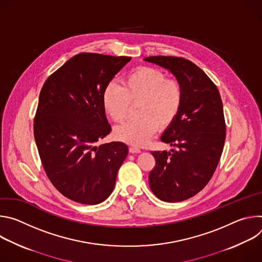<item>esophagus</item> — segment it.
<instances>
[{
	"label": "esophagus",
	"instance_id": "34e87169",
	"mask_svg": "<svg viewBox=\"0 0 262 262\" xmlns=\"http://www.w3.org/2000/svg\"><path fill=\"white\" fill-rule=\"evenodd\" d=\"M129 152L130 154H140L141 152V149L138 147H129Z\"/></svg>",
	"mask_w": 262,
	"mask_h": 262
}]
</instances>
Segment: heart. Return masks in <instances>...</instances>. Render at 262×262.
<instances>
[{
  "mask_svg": "<svg viewBox=\"0 0 262 262\" xmlns=\"http://www.w3.org/2000/svg\"><path fill=\"white\" fill-rule=\"evenodd\" d=\"M183 87L178 80L151 67L133 70L122 86L111 83L103 92V105L115 122L128 115L130 104H138L137 120L128 121L115 129L121 142L143 146L158 130L169 126L177 117L183 101Z\"/></svg>",
  "mask_w": 262,
  "mask_h": 262,
  "instance_id": "1",
  "label": "heart"
}]
</instances>
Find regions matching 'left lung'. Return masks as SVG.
<instances>
[{
	"label": "left lung",
	"mask_w": 262,
	"mask_h": 262,
	"mask_svg": "<svg viewBox=\"0 0 262 262\" xmlns=\"http://www.w3.org/2000/svg\"><path fill=\"white\" fill-rule=\"evenodd\" d=\"M168 69L183 87V101L161 140L174 149L151 151L156 167L149 173L152 193L166 202H179L199 193L212 177L223 152L226 124L220 92L206 73L179 57L144 59Z\"/></svg>",
	"instance_id": "left-lung-1"
}]
</instances>
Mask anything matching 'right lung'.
<instances>
[{
    "instance_id": "obj_1",
    "label": "right lung",
    "mask_w": 262,
    "mask_h": 262,
    "mask_svg": "<svg viewBox=\"0 0 262 262\" xmlns=\"http://www.w3.org/2000/svg\"><path fill=\"white\" fill-rule=\"evenodd\" d=\"M130 57L73 56L48 78L39 95L34 137L45 171L66 198L98 204L113 192L128 148L95 144L111 132L103 92Z\"/></svg>"
}]
</instances>
